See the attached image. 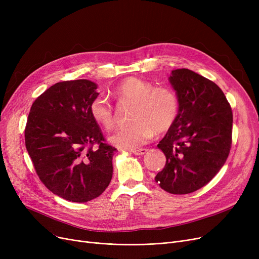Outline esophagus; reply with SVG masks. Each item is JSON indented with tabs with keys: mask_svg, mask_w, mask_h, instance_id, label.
Listing matches in <instances>:
<instances>
[{
	"mask_svg": "<svg viewBox=\"0 0 259 259\" xmlns=\"http://www.w3.org/2000/svg\"><path fill=\"white\" fill-rule=\"evenodd\" d=\"M148 151V149H135V150H132L131 152L135 155H144Z\"/></svg>",
	"mask_w": 259,
	"mask_h": 259,
	"instance_id": "obj_1",
	"label": "esophagus"
}]
</instances>
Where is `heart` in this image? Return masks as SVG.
Returning a JSON list of instances; mask_svg holds the SVG:
<instances>
[{"mask_svg":"<svg viewBox=\"0 0 259 259\" xmlns=\"http://www.w3.org/2000/svg\"><path fill=\"white\" fill-rule=\"evenodd\" d=\"M119 104H133L130 126L113 131L109 141L118 148L138 149L152 139L154 133H164L172 128L180 114V100L169 87H156L149 80L129 77L111 92ZM92 118L105 129L115 122L114 108L104 94L95 97L89 105Z\"/></svg>","mask_w":259,"mask_h":259,"instance_id":"obj_1","label":"heart"}]
</instances>
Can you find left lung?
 <instances>
[{"label": "left lung", "instance_id": "left-lung-1", "mask_svg": "<svg viewBox=\"0 0 259 259\" xmlns=\"http://www.w3.org/2000/svg\"><path fill=\"white\" fill-rule=\"evenodd\" d=\"M169 79L180 100V114L157 145L167 160L155 182L171 194H188L206 186L225 165L233 113L214 81L186 68L173 70Z\"/></svg>", "mask_w": 259, "mask_h": 259}]
</instances>
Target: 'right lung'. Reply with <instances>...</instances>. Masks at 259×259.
Here are the masks:
<instances>
[{
	"instance_id": "right-lung-1",
	"label": "right lung",
	"mask_w": 259,
	"mask_h": 259,
	"mask_svg": "<svg viewBox=\"0 0 259 259\" xmlns=\"http://www.w3.org/2000/svg\"><path fill=\"white\" fill-rule=\"evenodd\" d=\"M97 88L88 79L60 81L33 102L27 119L25 145L38 179L69 201L97 198L112 179L116 149L89 112Z\"/></svg>"
}]
</instances>
